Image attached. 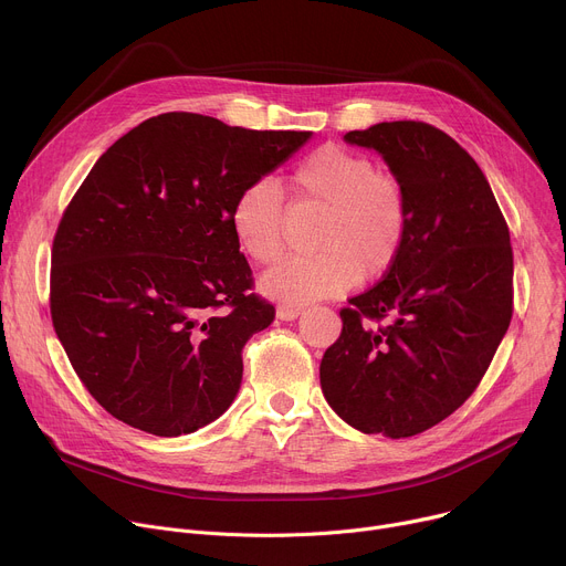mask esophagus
I'll list each match as a JSON object with an SVG mask.
<instances>
[{
  "label": "esophagus",
  "instance_id": "1",
  "mask_svg": "<svg viewBox=\"0 0 566 566\" xmlns=\"http://www.w3.org/2000/svg\"><path fill=\"white\" fill-rule=\"evenodd\" d=\"M275 313H277L280 319H295V317L302 313V306H295V304H280Z\"/></svg>",
  "mask_w": 566,
  "mask_h": 566
}]
</instances>
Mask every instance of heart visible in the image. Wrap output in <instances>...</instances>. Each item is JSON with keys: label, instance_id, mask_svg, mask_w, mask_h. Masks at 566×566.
<instances>
[{"label": "heart", "instance_id": "1", "mask_svg": "<svg viewBox=\"0 0 566 566\" xmlns=\"http://www.w3.org/2000/svg\"><path fill=\"white\" fill-rule=\"evenodd\" d=\"M297 206L322 210L315 255L280 262L262 277L271 297L302 304L338 295L363 282L385 277L406 249L410 195L398 177L378 172L358 151L322 145L286 177ZM237 247L266 266L280 260L286 241V212L280 188L260 179L241 188L230 208Z\"/></svg>", "mask_w": 566, "mask_h": 566}]
</instances>
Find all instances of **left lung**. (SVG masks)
Wrapping results in <instances>:
<instances>
[{"label":"left lung","mask_w":566,"mask_h":566,"mask_svg":"<svg viewBox=\"0 0 566 566\" xmlns=\"http://www.w3.org/2000/svg\"><path fill=\"white\" fill-rule=\"evenodd\" d=\"M345 140L382 154L412 214L394 269L340 308L319 385L356 430L415 437L463 406L511 325V232L474 158L434 125L378 123Z\"/></svg>","instance_id":"obj_1"}]
</instances>
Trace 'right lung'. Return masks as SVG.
<instances>
[{"label": "right lung", "instance_id": "add662e5", "mask_svg": "<svg viewBox=\"0 0 566 566\" xmlns=\"http://www.w3.org/2000/svg\"><path fill=\"white\" fill-rule=\"evenodd\" d=\"M308 136L168 112L96 160L57 223L49 302L71 367L114 419L179 437L228 410L241 349L275 319L230 208Z\"/></svg>", "mask_w": 566, "mask_h": 566}]
</instances>
